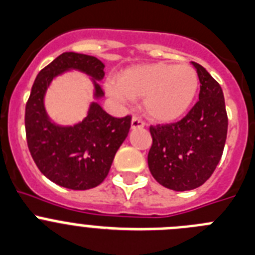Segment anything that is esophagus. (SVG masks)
<instances>
[{
	"label": "esophagus",
	"instance_id": "esophagus-1",
	"mask_svg": "<svg viewBox=\"0 0 255 255\" xmlns=\"http://www.w3.org/2000/svg\"><path fill=\"white\" fill-rule=\"evenodd\" d=\"M130 127H132V129H137V128H143L144 127V122L142 121L141 118H138V117H133L132 122H130Z\"/></svg>",
	"mask_w": 255,
	"mask_h": 255
}]
</instances>
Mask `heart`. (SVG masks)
I'll list each match as a JSON object with an SVG mask.
<instances>
[{
  "label": "heart",
  "mask_w": 255,
  "mask_h": 255,
  "mask_svg": "<svg viewBox=\"0 0 255 255\" xmlns=\"http://www.w3.org/2000/svg\"><path fill=\"white\" fill-rule=\"evenodd\" d=\"M199 89L196 68L189 65L151 63L126 70L118 82L108 85L117 99H141L143 111L156 122H174L193 104Z\"/></svg>",
  "instance_id": "b5f03b06"
}]
</instances>
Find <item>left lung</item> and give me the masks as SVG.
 Segmentation results:
<instances>
[{"label":"left lung","instance_id":"8db88e82","mask_svg":"<svg viewBox=\"0 0 255 255\" xmlns=\"http://www.w3.org/2000/svg\"><path fill=\"white\" fill-rule=\"evenodd\" d=\"M192 65L201 82L198 102L179 122L150 127L148 169L156 182L176 192L201 187L212 175L228 134L221 86L205 67Z\"/></svg>","mask_w":255,"mask_h":255}]
</instances>
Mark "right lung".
Returning a JSON list of instances; mask_svg holds the SVG:
<instances>
[{"label": "right lung", "instance_id": "obj_1", "mask_svg": "<svg viewBox=\"0 0 255 255\" xmlns=\"http://www.w3.org/2000/svg\"><path fill=\"white\" fill-rule=\"evenodd\" d=\"M104 63L88 54L66 52L38 73L25 107L27 147L38 169L49 180L73 190L103 183L121 144L128 136L130 116L114 118L98 103L75 126H58L47 116L44 95L52 80L65 71L77 70L93 79L95 98L104 95L96 82L104 77Z\"/></svg>", "mask_w": 255, "mask_h": 255}]
</instances>
